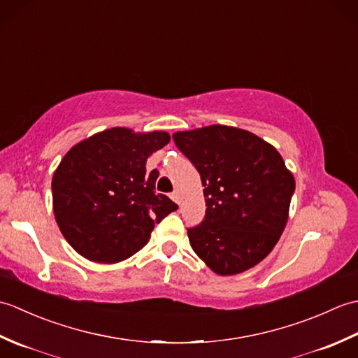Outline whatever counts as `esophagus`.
Here are the masks:
<instances>
[{
  "mask_svg": "<svg viewBox=\"0 0 358 358\" xmlns=\"http://www.w3.org/2000/svg\"><path fill=\"white\" fill-rule=\"evenodd\" d=\"M171 199H172V201H175V203H180L178 192H172V194H171Z\"/></svg>",
  "mask_w": 358,
  "mask_h": 358,
  "instance_id": "obj_1",
  "label": "esophagus"
}]
</instances>
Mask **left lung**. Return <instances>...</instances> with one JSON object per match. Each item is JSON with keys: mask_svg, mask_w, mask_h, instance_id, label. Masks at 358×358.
<instances>
[{"mask_svg": "<svg viewBox=\"0 0 358 358\" xmlns=\"http://www.w3.org/2000/svg\"><path fill=\"white\" fill-rule=\"evenodd\" d=\"M172 136L204 186L206 217L187 229L194 252L218 275L254 268L285 231L292 172L272 144L245 129L212 124Z\"/></svg>", "mask_w": 358, "mask_h": 358, "instance_id": "8db88e82", "label": "left lung"}]
</instances>
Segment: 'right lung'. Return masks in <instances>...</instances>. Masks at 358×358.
Returning <instances> with one entry per match:
<instances>
[{"label": "right lung", "instance_id": "1", "mask_svg": "<svg viewBox=\"0 0 358 358\" xmlns=\"http://www.w3.org/2000/svg\"><path fill=\"white\" fill-rule=\"evenodd\" d=\"M163 131L112 127L75 144L53 172V215L67 243L90 262L113 264L146 246L155 223L177 210L155 194L148 158L164 148Z\"/></svg>", "mask_w": 358, "mask_h": 358}]
</instances>
